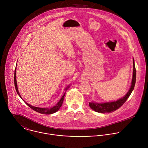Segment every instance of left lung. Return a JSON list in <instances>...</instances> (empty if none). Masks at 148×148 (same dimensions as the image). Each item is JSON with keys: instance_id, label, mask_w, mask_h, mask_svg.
<instances>
[{"instance_id": "8db88e82", "label": "left lung", "mask_w": 148, "mask_h": 148, "mask_svg": "<svg viewBox=\"0 0 148 148\" xmlns=\"http://www.w3.org/2000/svg\"><path fill=\"white\" fill-rule=\"evenodd\" d=\"M136 70L134 61L133 59V74L132 86L129 91L126 94V95L125 97H123L122 98L120 99L115 101L107 102V103H97L94 101L90 102L89 103L90 107L93 110L98 112L110 113V112L115 111L117 109L119 108L130 97V94H132L134 88V86L136 84Z\"/></svg>"}]
</instances>
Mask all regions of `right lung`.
<instances>
[{
    "instance_id": "add662e5",
    "label": "right lung",
    "mask_w": 148,
    "mask_h": 148,
    "mask_svg": "<svg viewBox=\"0 0 148 148\" xmlns=\"http://www.w3.org/2000/svg\"><path fill=\"white\" fill-rule=\"evenodd\" d=\"M16 68L15 69V72H14V84H15V90L16 91V92L17 94H18V95L21 97V98L23 100V99L22 98L21 96L20 95L19 93V91H18V87H17V84H16ZM69 88L67 87L66 88V90ZM65 92H65L64 94L63 95V96L62 97V98H61V99L60 100V101L58 102V103L56 104V106L50 108H40V107H34V106H32L30 104H29L28 103H27L26 102H25L24 100V101L25 102V103L29 106L31 108H32L33 110H34V111L39 112V113H41V114H51L53 113H54L56 112H57L59 109L62 106V104L63 103V100H64V97H65Z\"/></svg>"
}]
</instances>
